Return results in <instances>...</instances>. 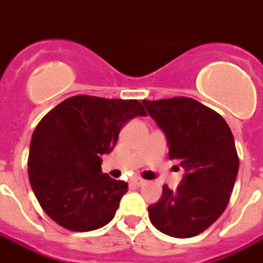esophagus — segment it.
I'll return each mask as SVG.
<instances>
[{"instance_id": "obj_1", "label": "esophagus", "mask_w": 263, "mask_h": 263, "mask_svg": "<svg viewBox=\"0 0 263 263\" xmlns=\"http://www.w3.org/2000/svg\"><path fill=\"white\" fill-rule=\"evenodd\" d=\"M145 182H146V181L142 180V178H139V177H138V178H132V180H131V185H134V186H142V185H143V184H145Z\"/></svg>"}]
</instances>
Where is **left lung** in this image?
<instances>
[{
  "mask_svg": "<svg viewBox=\"0 0 263 263\" xmlns=\"http://www.w3.org/2000/svg\"><path fill=\"white\" fill-rule=\"evenodd\" d=\"M149 116L164 131L168 157L185 176L147 208L152 224L176 238L201 234L215 223L230 201L238 173V155L224 118L191 97L143 100Z\"/></svg>",
  "mask_w": 263,
  "mask_h": 263,
  "instance_id": "left-lung-1",
  "label": "left lung"
}]
</instances>
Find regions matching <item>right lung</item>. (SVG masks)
Instances as JSON below:
<instances>
[{"mask_svg":"<svg viewBox=\"0 0 263 263\" xmlns=\"http://www.w3.org/2000/svg\"><path fill=\"white\" fill-rule=\"evenodd\" d=\"M146 116L138 100L79 95L43 117L33 132L28 173L39 203L71 231H92L112 220L124 181L102 173V155L114 149L122 125Z\"/></svg>","mask_w":263,"mask_h":263,"instance_id":"1","label":"right lung"}]
</instances>
